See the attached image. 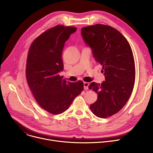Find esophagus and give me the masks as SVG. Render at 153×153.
Segmentation results:
<instances>
[{
    "mask_svg": "<svg viewBox=\"0 0 153 153\" xmlns=\"http://www.w3.org/2000/svg\"><path fill=\"white\" fill-rule=\"evenodd\" d=\"M90 83L88 82H84L83 83V88L85 90H88Z\"/></svg>",
    "mask_w": 153,
    "mask_h": 153,
    "instance_id": "34e87169",
    "label": "esophagus"
}]
</instances>
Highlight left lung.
Here are the masks:
<instances>
[{
    "instance_id": "1",
    "label": "left lung",
    "mask_w": 153,
    "mask_h": 153,
    "mask_svg": "<svg viewBox=\"0 0 153 153\" xmlns=\"http://www.w3.org/2000/svg\"><path fill=\"white\" fill-rule=\"evenodd\" d=\"M81 34L96 61L102 65L105 77L102 83L93 82L89 86L97 94L90 110L98 117H110L125 106L134 88L136 71L131 48L125 37L110 26L83 27Z\"/></svg>"
}]
</instances>
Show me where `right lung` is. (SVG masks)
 Wrapping results in <instances>:
<instances>
[{
    "mask_svg": "<svg viewBox=\"0 0 153 153\" xmlns=\"http://www.w3.org/2000/svg\"><path fill=\"white\" fill-rule=\"evenodd\" d=\"M77 28L57 25L37 37L31 45L27 60L26 77L39 106L50 113L59 114L69 108L83 90V83L63 79L62 51L65 43Z\"/></svg>",
    "mask_w": 153,
    "mask_h": 153,
    "instance_id": "obj_1",
    "label": "right lung"
}]
</instances>
